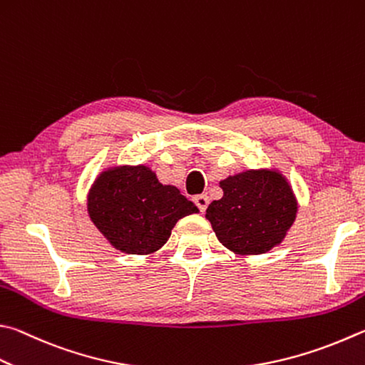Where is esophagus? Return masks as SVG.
Returning <instances> with one entry per match:
<instances>
[{
  "label": "esophagus",
  "instance_id": "obj_1",
  "mask_svg": "<svg viewBox=\"0 0 365 365\" xmlns=\"http://www.w3.org/2000/svg\"><path fill=\"white\" fill-rule=\"evenodd\" d=\"M195 204L197 205V209H200L201 212H204L205 209H207V205H209V196L207 195H197V196H195Z\"/></svg>",
  "mask_w": 365,
  "mask_h": 365
}]
</instances>
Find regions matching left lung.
<instances>
[{"label":"left lung","instance_id":"obj_1","mask_svg":"<svg viewBox=\"0 0 365 365\" xmlns=\"http://www.w3.org/2000/svg\"><path fill=\"white\" fill-rule=\"evenodd\" d=\"M223 197L205 210L225 247L241 255L264 254L281 244L297 217L289 182L276 170H246L220 182Z\"/></svg>","mask_w":365,"mask_h":365}]
</instances>
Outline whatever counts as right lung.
Instances as JSON below:
<instances>
[{
  "instance_id": "add662e5",
  "label": "right lung",
  "mask_w": 365,
  "mask_h": 365,
  "mask_svg": "<svg viewBox=\"0 0 365 365\" xmlns=\"http://www.w3.org/2000/svg\"><path fill=\"white\" fill-rule=\"evenodd\" d=\"M88 212L115 249L147 255L168 242L182 217L200 210L178 188L160 183L147 165H119L97 177Z\"/></svg>"
}]
</instances>
